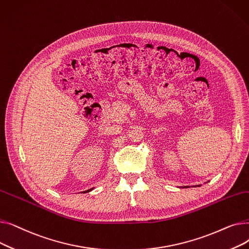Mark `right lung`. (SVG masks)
<instances>
[{
    "label": "right lung",
    "instance_id": "add662e5",
    "mask_svg": "<svg viewBox=\"0 0 249 249\" xmlns=\"http://www.w3.org/2000/svg\"><path fill=\"white\" fill-rule=\"evenodd\" d=\"M89 191H91V189H90V190H89V191H86V192H89Z\"/></svg>",
    "mask_w": 249,
    "mask_h": 249
}]
</instances>
